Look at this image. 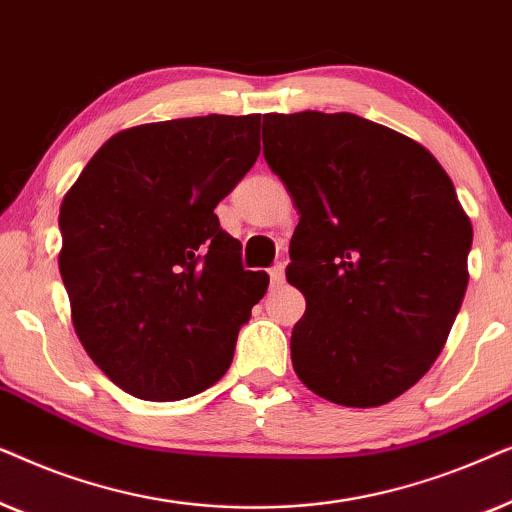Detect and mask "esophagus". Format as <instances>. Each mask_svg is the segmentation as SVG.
I'll return each mask as SVG.
<instances>
[{"label": "esophagus", "instance_id": "esophagus-1", "mask_svg": "<svg viewBox=\"0 0 512 512\" xmlns=\"http://www.w3.org/2000/svg\"><path fill=\"white\" fill-rule=\"evenodd\" d=\"M270 279H272V286H282L284 284V263L272 265Z\"/></svg>", "mask_w": 512, "mask_h": 512}]
</instances>
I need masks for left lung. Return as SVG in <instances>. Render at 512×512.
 I'll use <instances>...</instances> for the list:
<instances>
[{"instance_id": "obj_1", "label": "left lung", "mask_w": 512, "mask_h": 512, "mask_svg": "<svg viewBox=\"0 0 512 512\" xmlns=\"http://www.w3.org/2000/svg\"><path fill=\"white\" fill-rule=\"evenodd\" d=\"M263 156L300 214L293 370L347 408L394 401L443 352L468 286L473 228L452 179L415 139L345 111L263 116Z\"/></svg>"}]
</instances>
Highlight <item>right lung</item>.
I'll return each mask as SVG.
<instances>
[{"instance_id":"obj_1","label":"right lung","mask_w":512,"mask_h":512,"mask_svg":"<svg viewBox=\"0 0 512 512\" xmlns=\"http://www.w3.org/2000/svg\"><path fill=\"white\" fill-rule=\"evenodd\" d=\"M261 153V116H195L118 132L60 207V275L97 368L144 401L219 382L270 277L242 268L214 207Z\"/></svg>"}]
</instances>
